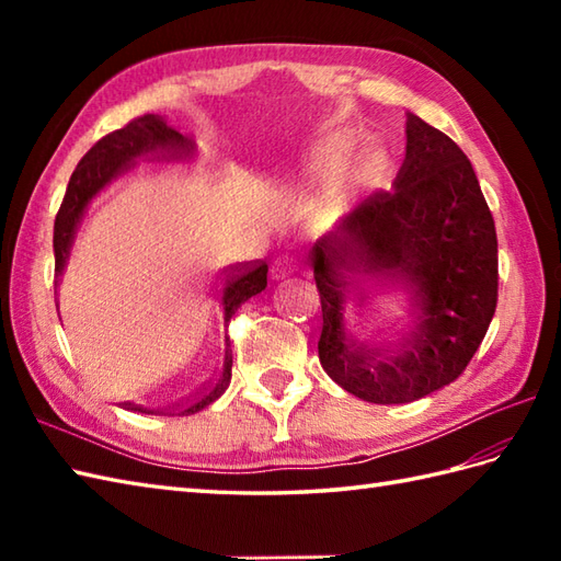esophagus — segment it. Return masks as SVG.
I'll return each instance as SVG.
<instances>
[{
    "mask_svg": "<svg viewBox=\"0 0 561 561\" xmlns=\"http://www.w3.org/2000/svg\"><path fill=\"white\" fill-rule=\"evenodd\" d=\"M291 272H294V267H291L289 257H277L272 262V279H284V277H289Z\"/></svg>",
    "mask_w": 561,
    "mask_h": 561,
    "instance_id": "esophagus-1",
    "label": "esophagus"
}]
</instances>
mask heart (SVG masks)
<instances>
[{
    "label": "heart",
    "mask_w": 561,
    "mask_h": 561,
    "mask_svg": "<svg viewBox=\"0 0 561 561\" xmlns=\"http://www.w3.org/2000/svg\"><path fill=\"white\" fill-rule=\"evenodd\" d=\"M356 147H359V135L344 133V129L330 133L313 141L291 171L289 178L294 187H311L333 173L330 181L320 187L316 199V214L320 219L340 217L364 190L383 178L388 169L386 149L378 147L376 141H368L355 154Z\"/></svg>",
    "instance_id": "obj_1"
}]
</instances>
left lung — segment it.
I'll list each match as a JSON object with an SVG mask.
<instances>
[{"mask_svg":"<svg viewBox=\"0 0 561 561\" xmlns=\"http://www.w3.org/2000/svg\"><path fill=\"white\" fill-rule=\"evenodd\" d=\"M404 135L390 193L364 199L308 253L323 306L320 364L340 388L376 404L414 402L453 383L496 308V231L472 163L412 113ZM362 280L409 294L398 341L366 345L348 332L346 304Z\"/></svg>","mask_w":561,"mask_h":561,"instance_id":"left-lung-1","label":"left lung"}]
</instances>
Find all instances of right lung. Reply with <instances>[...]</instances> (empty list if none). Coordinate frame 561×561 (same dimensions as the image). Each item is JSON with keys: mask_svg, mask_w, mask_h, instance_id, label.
<instances>
[{"mask_svg": "<svg viewBox=\"0 0 561 561\" xmlns=\"http://www.w3.org/2000/svg\"><path fill=\"white\" fill-rule=\"evenodd\" d=\"M197 153V145L193 137L178 133L175 127L169 125V121L161 115H145L137 117L123 129L105 135L101 141H96L77 165V171L71 173L69 185L62 205L55 217V277L59 284V277L67 267V260L75 245V238L79 231V224L87 214L91 199L96 197L101 190L108 187L117 178L133 171L137 161L141 159H193ZM267 287V265H253V267H236L233 272L226 274L221 284V311H224V328L229 325L231 316L245 304L250 296H257ZM59 306V304H57ZM231 340L224 335V364L219 374L214 376L211 383L205 388L202 396H197L193 402H187L185 408H178L175 414L187 416L199 410H205L217 398L224 396V390L231 383ZM127 410L151 414L153 410L139 408V404H129Z\"/></svg>", "mask_w": 561, "mask_h": 561, "instance_id": "obj_1", "label": "right lung"}]
</instances>
